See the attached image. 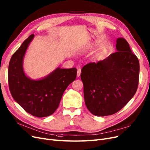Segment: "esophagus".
I'll list each match as a JSON object with an SVG mask.
<instances>
[{
    "mask_svg": "<svg viewBox=\"0 0 150 150\" xmlns=\"http://www.w3.org/2000/svg\"><path fill=\"white\" fill-rule=\"evenodd\" d=\"M81 69L79 68L77 69V76L78 77H79L80 75H81Z\"/></svg>",
    "mask_w": 150,
    "mask_h": 150,
    "instance_id": "1",
    "label": "esophagus"
}]
</instances>
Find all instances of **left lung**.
Masks as SVG:
<instances>
[{
    "instance_id": "8db88e82",
    "label": "left lung",
    "mask_w": 150,
    "mask_h": 150,
    "mask_svg": "<svg viewBox=\"0 0 150 150\" xmlns=\"http://www.w3.org/2000/svg\"><path fill=\"white\" fill-rule=\"evenodd\" d=\"M117 51L82 70L85 103L95 115H110L122 109L138 88L140 66L127 41L117 40Z\"/></svg>"
}]
</instances>
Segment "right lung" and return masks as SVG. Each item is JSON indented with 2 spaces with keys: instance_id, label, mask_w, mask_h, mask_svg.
Here are the masks:
<instances>
[{
  "instance_id": "1",
  "label": "right lung",
  "mask_w": 150,
  "mask_h": 150,
  "mask_svg": "<svg viewBox=\"0 0 150 150\" xmlns=\"http://www.w3.org/2000/svg\"><path fill=\"white\" fill-rule=\"evenodd\" d=\"M34 35L28 37L10 59L8 81L14 99L33 116L42 118L52 115L58 108L64 91L76 78L77 69L57 68L38 81L31 80L24 74L23 61Z\"/></svg>"
}]
</instances>
